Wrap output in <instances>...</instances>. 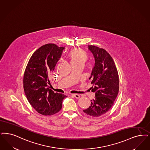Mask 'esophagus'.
<instances>
[{"label": "esophagus", "instance_id": "esophagus-1", "mask_svg": "<svg viewBox=\"0 0 150 150\" xmlns=\"http://www.w3.org/2000/svg\"><path fill=\"white\" fill-rule=\"evenodd\" d=\"M71 96H73V97L75 98L76 99H79V98H80V96L79 94H73Z\"/></svg>", "mask_w": 150, "mask_h": 150}]
</instances>
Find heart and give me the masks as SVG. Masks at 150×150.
<instances>
[{"label": "heart", "instance_id": "b5f03b06", "mask_svg": "<svg viewBox=\"0 0 150 150\" xmlns=\"http://www.w3.org/2000/svg\"><path fill=\"white\" fill-rule=\"evenodd\" d=\"M71 63L85 62L88 59V54L81 49H74L69 53Z\"/></svg>", "mask_w": 150, "mask_h": 150}]
</instances>
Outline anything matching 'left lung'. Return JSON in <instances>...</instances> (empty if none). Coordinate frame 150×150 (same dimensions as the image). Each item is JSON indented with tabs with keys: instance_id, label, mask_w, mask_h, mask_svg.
<instances>
[{
	"instance_id": "1",
	"label": "left lung",
	"mask_w": 150,
	"mask_h": 150,
	"mask_svg": "<svg viewBox=\"0 0 150 150\" xmlns=\"http://www.w3.org/2000/svg\"><path fill=\"white\" fill-rule=\"evenodd\" d=\"M89 49L96 62L89 78L96 97L83 112L91 117H98L105 114L113 105L119 91V76L114 61L104 49L93 45L89 46Z\"/></svg>"
}]
</instances>
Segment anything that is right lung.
I'll return each instance as SVG.
<instances>
[{
    "label": "right lung",
    "mask_w": 150,
    "mask_h": 150,
    "mask_svg": "<svg viewBox=\"0 0 150 150\" xmlns=\"http://www.w3.org/2000/svg\"><path fill=\"white\" fill-rule=\"evenodd\" d=\"M63 47L54 43L43 45L30 57L24 71L23 88L28 101L36 111L43 115H51L62 108L63 94L50 89L48 77L62 54Z\"/></svg>",
    "instance_id": "right-lung-1"
}]
</instances>
